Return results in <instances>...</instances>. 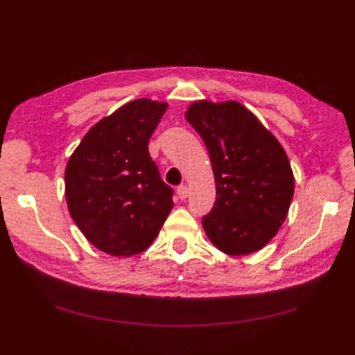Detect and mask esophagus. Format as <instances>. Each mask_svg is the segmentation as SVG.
<instances>
[{
    "label": "esophagus",
    "mask_w": 355,
    "mask_h": 355,
    "mask_svg": "<svg viewBox=\"0 0 355 355\" xmlns=\"http://www.w3.org/2000/svg\"><path fill=\"white\" fill-rule=\"evenodd\" d=\"M177 194H178V197H180L181 200H186V198L189 197V194H190V190H189L187 186H180V187L177 189Z\"/></svg>",
    "instance_id": "1"
}]
</instances>
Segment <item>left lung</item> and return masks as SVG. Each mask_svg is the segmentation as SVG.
Segmentation results:
<instances>
[{
    "instance_id": "left-lung-1",
    "label": "left lung",
    "mask_w": 355,
    "mask_h": 355,
    "mask_svg": "<svg viewBox=\"0 0 355 355\" xmlns=\"http://www.w3.org/2000/svg\"><path fill=\"white\" fill-rule=\"evenodd\" d=\"M186 117L214 173L216 202L202 219L206 235L229 255L261 250L279 232L295 191L284 149L238 101H197Z\"/></svg>"
}]
</instances>
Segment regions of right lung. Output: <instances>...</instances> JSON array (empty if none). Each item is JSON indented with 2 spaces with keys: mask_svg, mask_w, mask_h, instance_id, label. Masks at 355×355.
<instances>
[{
  "mask_svg": "<svg viewBox=\"0 0 355 355\" xmlns=\"http://www.w3.org/2000/svg\"><path fill=\"white\" fill-rule=\"evenodd\" d=\"M165 103L139 98L92 126L71 155L65 194L73 222L103 252L130 257L157 238L174 203L149 155Z\"/></svg>",
  "mask_w": 355,
  "mask_h": 355,
  "instance_id": "obj_1",
  "label": "right lung"
}]
</instances>
